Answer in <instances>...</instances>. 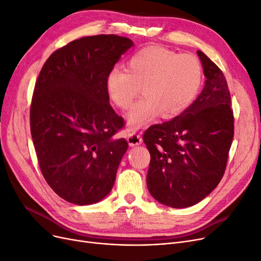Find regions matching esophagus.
Segmentation results:
<instances>
[{"mask_svg": "<svg viewBox=\"0 0 261 261\" xmlns=\"http://www.w3.org/2000/svg\"><path fill=\"white\" fill-rule=\"evenodd\" d=\"M143 140L141 138V136L139 133L137 132H131L128 134V143L130 146H137V145H140V144H142Z\"/></svg>", "mask_w": 261, "mask_h": 261, "instance_id": "esophagus-1", "label": "esophagus"}]
</instances>
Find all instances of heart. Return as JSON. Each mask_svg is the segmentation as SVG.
I'll return each mask as SVG.
<instances>
[{
  "instance_id": "obj_1",
  "label": "heart",
  "mask_w": 261,
  "mask_h": 261,
  "mask_svg": "<svg viewBox=\"0 0 261 261\" xmlns=\"http://www.w3.org/2000/svg\"><path fill=\"white\" fill-rule=\"evenodd\" d=\"M203 72L198 58L150 46L134 54L127 69L115 66L106 76L110 99L127 109L141 91L144 94L127 113L130 130L151 121L157 115L173 118L187 110L197 98Z\"/></svg>"
}]
</instances>
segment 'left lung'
I'll return each mask as SVG.
<instances>
[{
	"label": "left lung",
	"mask_w": 261,
	"mask_h": 261,
	"mask_svg": "<svg viewBox=\"0 0 261 261\" xmlns=\"http://www.w3.org/2000/svg\"><path fill=\"white\" fill-rule=\"evenodd\" d=\"M206 77L204 88L187 110L143 136L150 153L147 188L160 203L197 204L219 184L234 133L231 96L223 72L197 51Z\"/></svg>",
	"instance_id": "obj_1"
}]
</instances>
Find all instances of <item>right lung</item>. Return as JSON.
I'll return each instance as SVG.
<instances>
[{
  "label": "right lung",
  "instance_id": "add662e5",
  "mask_svg": "<svg viewBox=\"0 0 261 261\" xmlns=\"http://www.w3.org/2000/svg\"><path fill=\"white\" fill-rule=\"evenodd\" d=\"M132 46L114 34L84 36L53 53L37 77L30 127L38 165L70 203H96L113 188L128 142L114 138L123 119L110 104L105 81Z\"/></svg>",
  "mask_w": 261,
  "mask_h": 261
}]
</instances>
